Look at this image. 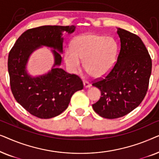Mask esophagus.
<instances>
[{
	"label": "esophagus",
	"instance_id": "1",
	"mask_svg": "<svg viewBox=\"0 0 159 159\" xmlns=\"http://www.w3.org/2000/svg\"><path fill=\"white\" fill-rule=\"evenodd\" d=\"M83 84H84V87L85 88H88L90 87V84L89 83L88 81H85V80H84L83 81Z\"/></svg>",
	"mask_w": 159,
	"mask_h": 159
}]
</instances>
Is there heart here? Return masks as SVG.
Here are the masks:
<instances>
[{
  "mask_svg": "<svg viewBox=\"0 0 159 159\" xmlns=\"http://www.w3.org/2000/svg\"><path fill=\"white\" fill-rule=\"evenodd\" d=\"M117 44L114 39L98 34L80 35L71 42V49L66 50L64 60L66 66L72 72L84 68L90 76L100 78L113 69L117 55Z\"/></svg>",
  "mask_w": 159,
  "mask_h": 159,
  "instance_id": "b5f03b06",
  "label": "heart"
}]
</instances>
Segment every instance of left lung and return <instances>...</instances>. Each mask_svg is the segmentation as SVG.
Returning <instances> with one entry per match:
<instances>
[{"label":"left lung","mask_w":159,"mask_h":159,"mask_svg":"<svg viewBox=\"0 0 159 159\" xmlns=\"http://www.w3.org/2000/svg\"><path fill=\"white\" fill-rule=\"evenodd\" d=\"M121 48L117 61L110 73L93 86L101 97L93 108L106 119L124 116L140 105L146 95L151 75L152 61L141 39L117 28Z\"/></svg>","instance_id":"8db88e82"}]
</instances>
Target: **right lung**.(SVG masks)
<instances>
[{"mask_svg": "<svg viewBox=\"0 0 159 159\" xmlns=\"http://www.w3.org/2000/svg\"><path fill=\"white\" fill-rule=\"evenodd\" d=\"M75 26H42L25 31L11 50L8 70L16 101L28 112L40 119H51L65 111L75 92L83 89L81 79L61 69L63 32L75 31ZM43 46L52 48L54 63L51 70L32 76L27 70L30 56Z\"/></svg>", "mask_w": 159, "mask_h": 159, "instance_id": "right-lung-1", "label": "right lung"}]
</instances>
